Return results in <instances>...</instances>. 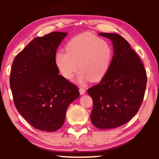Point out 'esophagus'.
I'll list each match as a JSON object with an SVG mask.
<instances>
[{"instance_id":"esophagus-1","label":"esophagus","mask_w":159,"mask_h":159,"mask_svg":"<svg viewBox=\"0 0 159 159\" xmlns=\"http://www.w3.org/2000/svg\"><path fill=\"white\" fill-rule=\"evenodd\" d=\"M85 91H86L85 89L83 87H80L79 88V92H80V93L81 94V95H83V94L85 93Z\"/></svg>"}]
</instances>
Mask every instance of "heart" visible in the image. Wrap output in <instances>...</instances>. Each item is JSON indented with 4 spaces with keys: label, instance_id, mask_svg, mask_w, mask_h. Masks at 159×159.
<instances>
[{
    "label": "heart",
    "instance_id": "obj_1",
    "mask_svg": "<svg viewBox=\"0 0 159 159\" xmlns=\"http://www.w3.org/2000/svg\"><path fill=\"white\" fill-rule=\"evenodd\" d=\"M66 50V52L56 54V66L67 79H72L79 67L77 78L79 83H85L89 79L92 81L102 79L109 69L113 57L109 43L91 33L74 37L67 42Z\"/></svg>",
    "mask_w": 159,
    "mask_h": 159
}]
</instances>
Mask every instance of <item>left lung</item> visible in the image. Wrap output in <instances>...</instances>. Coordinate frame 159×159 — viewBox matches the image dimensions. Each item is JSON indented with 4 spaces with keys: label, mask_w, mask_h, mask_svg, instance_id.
Instances as JSON below:
<instances>
[{
    "label": "left lung",
    "mask_w": 159,
    "mask_h": 159,
    "mask_svg": "<svg viewBox=\"0 0 159 159\" xmlns=\"http://www.w3.org/2000/svg\"><path fill=\"white\" fill-rule=\"evenodd\" d=\"M99 35L112 41L114 55L106 75L87 93L93 100L92 124L100 129H109L127 123L138 112L147 74L139 57L124 38L116 33Z\"/></svg>",
    "instance_id": "left-lung-1"
}]
</instances>
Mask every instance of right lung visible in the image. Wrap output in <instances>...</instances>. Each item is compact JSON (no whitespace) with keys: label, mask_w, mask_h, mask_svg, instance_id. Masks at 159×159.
<instances>
[{"label":"right lung","mask_w":159,"mask_h":159,"mask_svg":"<svg viewBox=\"0 0 159 159\" xmlns=\"http://www.w3.org/2000/svg\"><path fill=\"white\" fill-rule=\"evenodd\" d=\"M67 33L52 32L30 42L15 57L9 82L20 115L36 129L56 131L67 107L80 96L78 87L59 75L55 57Z\"/></svg>","instance_id":"obj_1"}]
</instances>
